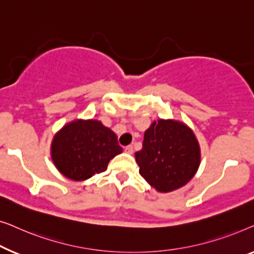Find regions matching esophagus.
I'll return each mask as SVG.
<instances>
[{"label":"esophagus","instance_id":"obj_1","mask_svg":"<svg viewBox=\"0 0 254 254\" xmlns=\"http://www.w3.org/2000/svg\"><path fill=\"white\" fill-rule=\"evenodd\" d=\"M124 151H126V152L127 153V154H132V153H133V146H132V145L127 146Z\"/></svg>","mask_w":254,"mask_h":254}]
</instances>
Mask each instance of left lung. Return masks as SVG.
<instances>
[{
	"label": "left lung",
	"mask_w": 254,
	"mask_h": 254,
	"mask_svg": "<svg viewBox=\"0 0 254 254\" xmlns=\"http://www.w3.org/2000/svg\"><path fill=\"white\" fill-rule=\"evenodd\" d=\"M134 155L139 174L163 193L184 187L200 164V147L193 131L174 120L153 122L145 131L142 148Z\"/></svg>",
	"instance_id": "obj_1"
}]
</instances>
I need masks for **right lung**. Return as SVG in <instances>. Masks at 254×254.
Here are the masks:
<instances>
[{
  "mask_svg": "<svg viewBox=\"0 0 254 254\" xmlns=\"http://www.w3.org/2000/svg\"><path fill=\"white\" fill-rule=\"evenodd\" d=\"M122 151L117 135L100 121L76 120L55 134L52 160L65 177L85 181L106 171L110 160Z\"/></svg>",
  "mask_w": 254,
  "mask_h": 254,
  "instance_id": "1",
  "label": "right lung"
}]
</instances>
